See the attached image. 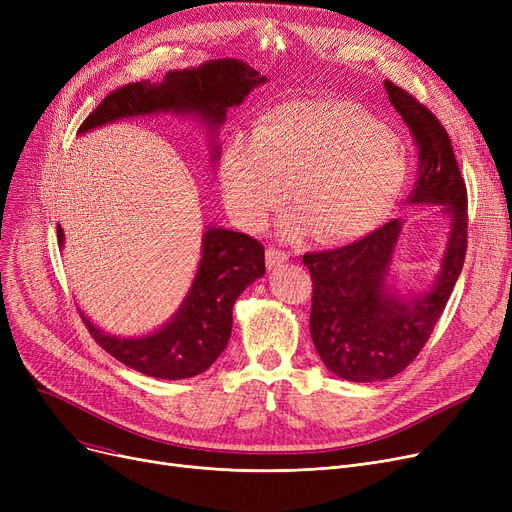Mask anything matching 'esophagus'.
I'll return each instance as SVG.
<instances>
[{
	"label": "esophagus",
	"instance_id": "1",
	"mask_svg": "<svg viewBox=\"0 0 512 512\" xmlns=\"http://www.w3.org/2000/svg\"><path fill=\"white\" fill-rule=\"evenodd\" d=\"M288 259V253H284V251H280V249H276V247H270L265 251V261H267V267H276V265H280V263H284Z\"/></svg>",
	"mask_w": 512,
	"mask_h": 512
}]
</instances>
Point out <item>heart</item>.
Wrapping results in <instances>:
<instances>
[{
	"mask_svg": "<svg viewBox=\"0 0 512 512\" xmlns=\"http://www.w3.org/2000/svg\"><path fill=\"white\" fill-rule=\"evenodd\" d=\"M299 213L290 236L353 240L378 226L407 182L398 134L357 105L292 99L267 112L255 134L236 132L222 155L224 197L234 218L259 228L286 201Z\"/></svg>",
	"mask_w": 512,
	"mask_h": 512,
	"instance_id": "1",
	"label": "heart"
}]
</instances>
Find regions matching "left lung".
I'll use <instances>...</instances> for the list:
<instances>
[{
    "label": "left lung",
    "mask_w": 512,
    "mask_h": 512,
    "mask_svg": "<svg viewBox=\"0 0 512 512\" xmlns=\"http://www.w3.org/2000/svg\"><path fill=\"white\" fill-rule=\"evenodd\" d=\"M384 87L419 151L409 203L442 205L450 232L436 284L411 297L386 284L400 220L353 245L303 255L313 278L309 328L317 355L338 378L361 384L394 378L413 363L438 324L467 253V188L448 132L409 91L390 80Z\"/></svg>",
    "instance_id": "1"
}]
</instances>
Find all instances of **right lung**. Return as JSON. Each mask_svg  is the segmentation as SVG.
Listing matches in <instances>:
<instances>
[{
  "mask_svg": "<svg viewBox=\"0 0 512 512\" xmlns=\"http://www.w3.org/2000/svg\"><path fill=\"white\" fill-rule=\"evenodd\" d=\"M265 80L249 64L232 58L209 60L199 68L172 70L161 83L141 80L112 91L80 124L78 134L122 118L159 112L195 114L209 126V132H215L226 122L228 107L240 105ZM211 151L215 161L220 145ZM58 245H64L60 226ZM263 274L265 251L259 240L209 226L203 234L193 286L164 328L141 338H118L93 326L83 311L80 315L95 342L126 367L159 380L193 378L224 353L232 332V307L240 292Z\"/></svg>",
  "mask_w": 512,
  "mask_h": 512,
  "instance_id": "1",
  "label": "right lung"
}]
</instances>
